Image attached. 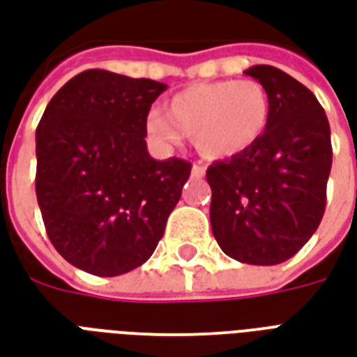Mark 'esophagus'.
<instances>
[{
	"mask_svg": "<svg viewBox=\"0 0 357 357\" xmlns=\"http://www.w3.org/2000/svg\"><path fill=\"white\" fill-rule=\"evenodd\" d=\"M204 174H206L204 166L195 165V166H192V168H191V176H192V178H202Z\"/></svg>",
	"mask_w": 357,
	"mask_h": 357,
	"instance_id": "esophagus-1",
	"label": "esophagus"
}]
</instances>
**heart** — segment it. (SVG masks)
I'll return each mask as SVG.
<instances>
[{"label":"heart","mask_w":357,"mask_h":357,"mask_svg":"<svg viewBox=\"0 0 357 357\" xmlns=\"http://www.w3.org/2000/svg\"><path fill=\"white\" fill-rule=\"evenodd\" d=\"M271 117V96L263 84L223 79L176 92L165 104V113L147 115L145 128L160 145L174 147L187 136L204 158L225 160L255 147Z\"/></svg>","instance_id":"1"}]
</instances>
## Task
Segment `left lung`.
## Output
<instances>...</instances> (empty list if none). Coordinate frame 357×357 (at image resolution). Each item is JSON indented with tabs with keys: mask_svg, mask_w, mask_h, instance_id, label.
Returning a JSON list of instances; mask_svg holds the SVG:
<instances>
[{
	"mask_svg": "<svg viewBox=\"0 0 357 357\" xmlns=\"http://www.w3.org/2000/svg\"><path fill=\"white\" fill-rule=\"evenodd\" d=\"M244 73L265 86L273 117L255 147L208 168L210 221L229 257L278 265L299 252L324 218L331 130L316 96L286 71L259 64Z\"/></svg>",
	"mask_w": 357,
	"mask_h": 357,
	"instance_id": "8db88e82",
	"label": "left lung"
}]
</instances>
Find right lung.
<instances>
[{
  "instance_id": "obj_1",
  "label": "right lung",
  "mask_w": 357,
  "mask_h": 357,
  "mask_svg": "<svg viewBox=\"0 0 357 357\" xmlns=\"http://www.w3.org/2000/svg\"><path fill=\"white\" fill-rule=\"evenodd\" d=\"M168 86L105 70L79 73L52 96L36 132V195L68 263L94 276L144 265L165 234L191 165L147 151L145 121Z\"/></svg>"
}]
</instances>
